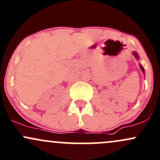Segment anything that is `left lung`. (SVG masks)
Segmentation results:
<instances>
[{
	"label": "left lung",
	"mask_w": 160,
	"mask_h": 160,
	"mask_svg": "<svg viewBox=\"0 0 160 160\" xmlns=\"http://www.w3.org/2000/svg\"><path fill=\"white\" fill-rule=\"evenodd\" d=\"M132 54H133V55L134 56V57H135V58H136L137 60H138V59H139V55H138V52H132ZM140 69H141L142 72H143V74H144V73H145V72H144V68H143V67L142 66L141 64H140Z\"/></svg>",
	"instance_id": "1"
}]
</instances>
